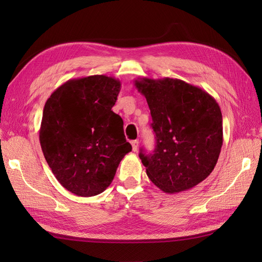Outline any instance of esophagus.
Segmentation results:
<instances>
[{
	"label": "esophagus",
	"mask_w": 262,
	"mask_h": 262,
	"mask_svg": "<svg viewBox=\"0 0 262 262\" xmlns=\"http://www.w3.org/2000/svg\"><path fill=\"white\" fill-rule=\"evenodd\" d=\"M132 147H133V151L136 152L137 148H138V141L135 140V141H132Z\"/></svg>",
	"instance_id": "1"
}]
</instances>
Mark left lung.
I'll return each instance as SVG.
<instances>
[{"label": "left lung", "mask_w": 262, "mask_h": 262, "mask_svg": "<svg viewBox=\"0 0 262 262\" xmlns=\"http://www.w3.org/2000/svg\"><path fill=\"white\" fill-rule=\"evenodd\" d=\"M135 86L151 110L157 145L141 149L146 174L169 193L189 190L207 178L223 145V119L209 93L182 80L140 77Z\"/></svg>", "instance_id": "1"}]
</instances>
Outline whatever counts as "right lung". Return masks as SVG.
Returning a JSON list of instances; mask_svg holds the SVG:
<instances>
[{"mask_svg":"<svg viewBox=\"0 0 262 262\" xmlns=\"http://www.w3.org/2000/svg\"><path fill=\"white\" fill-rule=\"evenodd\" d=\"M121 83L107 75L73 79L47 99L39 141L49 168L65 189L81 197L103 192L132 151L124 121L111 108Z\"/></svg>","mask_w":262,"mask_h":262,"instance_id":"obj_1","label":"right lung"}]
</instances>
